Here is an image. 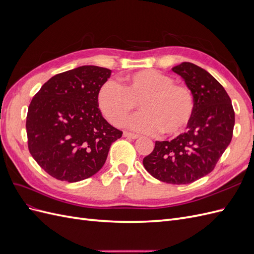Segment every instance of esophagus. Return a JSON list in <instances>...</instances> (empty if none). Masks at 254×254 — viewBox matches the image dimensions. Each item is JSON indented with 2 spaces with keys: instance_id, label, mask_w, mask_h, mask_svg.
<instances>
[{
  "instance_id": "esophagus-1",
  "label": "esophagus",
  "mask_w": 254,
  "mask_h": 254,
  "mask_svg": "<svg viewBox=\"0 0 254 254\" xmlns=\"http://www.w3.org/2000/svg\"><path fill=\"white\" fill-rule=\"evenodd\" d=\"M123 135H124L125 137H129V139H132V140L139 139V137H140V135H139V134H134V133H131V132H127V131H125L124 133H123Z\"/></svg>"
}]
</instances>
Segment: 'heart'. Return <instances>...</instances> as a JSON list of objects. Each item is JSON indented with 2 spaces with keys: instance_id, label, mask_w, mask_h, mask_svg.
Wrapping results in <instances>:
<instances>
[{
  "instance_id": "b5f03b06",
  "label": "heart",
  "mask_w": 254,
  "mask_h": 254,
  "mask_svg": "<svg viewBox=\"0 0 254 254\" xmlns=\"http://www.w3.org/2000/svg\"><path fill=\"white\" fill-rule=\"evenodd\" d=\"M140 105L143 111L128 122L136 131L164 135L182 132L193 118L195 103L189 88L156 70L126 75L121 84L107 81L97 92V106L113 125H122Z\"/></svg>"
}]
</instances>
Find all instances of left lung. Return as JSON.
<instances>
[{"label": "left lung", "mask_w": 254, "mask_h": 254, "mask_svg": "<svg viewBox=\"0 0 254 254\" xmlns=\"http://www.w3.org/2000/svg\"><path fill=\"white\" fill-rule=\"evenodd\" d=\"M194 97L187 132L172 141H157L143 165L156 179L188 184L210 174L232 140L235 114L224 87L204 68L190 63L174 66Z\"/></svg>", "instance_id": "left-lung-1"}]
</instances>
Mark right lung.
<instances>
[{"mask_svg":"<svg viewBox=\"0 0 254 254\" xmlns=\"http://www.w3.org/2000/svg\"><path fill=\"white\" fill-rule=\"evenodd\" d=\"M110 75L106 67H75L53 76L30 102L28 149L54 178L77 182L95 175L122 136L97 106V92Z\"/></svg>","mask_w":254,"mask_h":254,"instance_id":"add662e5","label":"right lung"}]
</instances>
